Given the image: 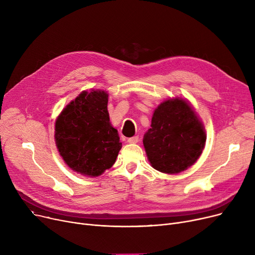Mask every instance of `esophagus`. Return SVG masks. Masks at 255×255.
Instances as JSON below:
<instances>
[{"mask_svg": "<svg viewBox=\"0 0 255 255\" xmlns=\"http://www.w3.org/2000/svg\"><path fill=\"white\" fill-rule=\"evenodd\" d=\"M127 141H128L129 143H136V142L138 141V136H133V137H129V138L127 139Z\"/></svg>", "mask_w": 255, "mask_h": 255, "instance_id": "34e87169", "label": "esophagus"}]
</instances>
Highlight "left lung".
Listing matches in <instances>:
<instances>
[{
  "instance_id": "obj_1",
  "label": "left lung",
  "mask_w": 255,
  "mask_h": 255,
  "mask_svg": "<svg viewBox=\"0 0 255 255\" xmlns=\"http://www.w3.org/2000/svg\"><path fill=\"white\" fill-rule=\"evenodd\" d=\"M206 131L193 107L182 98L167 99L155 110L143 146L151 165L164 173H179L202 155Z\"/></svg>"
}]
</instances>
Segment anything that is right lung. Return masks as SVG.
<instances>
[{"mask_svg":"<svg viewBox=\"0 0 255 255\" xmlns=\"http://www.w3.org/2000/svg\"><path fill=\"white\" fill-rule=\"evenodd\" d=\"M109 94L84 91L56 121L55 139L65 163L88 177H98L116 162L122 148L118 130L110 122Z\"/></svg>","mask_w":255,"mask_h":255,"instance_id":"obj_1","label":"right lung"}]
</instances>
